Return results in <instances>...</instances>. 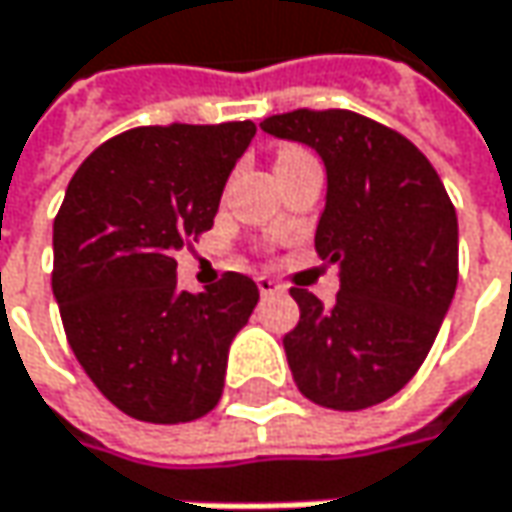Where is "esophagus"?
<instances>
[{
	"instance_id": "esophagus-1",
	"label": "esophagus",
	"mask_w": 512,
	"mask_h": 512,
	"mask_svg": "<svg viewBox=\"0 0 512 512\" xmlns=\"http://www.w3.org/2000/svg\"><path fill=\"white\" fill-rule=\"evenodd\" d=\"M257 289H260V295H278V292H284V286L278 284L275 278H269V275H257Z\"/></svg>"
}]
</instances>
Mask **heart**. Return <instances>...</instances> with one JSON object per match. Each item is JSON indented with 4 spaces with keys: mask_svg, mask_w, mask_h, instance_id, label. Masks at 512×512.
<instances>
[{
    "mask_svg": "<svg viewBox=\"0 0 512 512\" xmlns=\"http://www.w3.org/2000/svg\"><path fill=\"white\" fill-rule=\"evenodd\" d=\"M304 156H310V153H307V150H301V147H281V150H278V156H275V167L292 165V162H298V159H304Z\"/></svg>",
    "mask_w": 512,
    "mask_h": 512,
    "instance_id": "1",
    "label": "heart"
}]
</instances>
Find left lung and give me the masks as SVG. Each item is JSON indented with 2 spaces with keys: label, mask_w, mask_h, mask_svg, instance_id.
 I'll list each match as a JSON object with an SVG mask.
<instances>
[{
  "label": "left lung",
  "mask_w": 512,
  "mask_h": 512,
  "mask_svg": "<svg viewBox=\"0 0 512 512\" xmlns=\"http://www.w3.org/2000/svg\"><path fill=\"white\" fill-rule=\"evenodd\" d=\"M263 133L313 147L327 167L316 228L339 263L336 304L292 286L301 318L284 336L298 391L359 411L394 397L435 345L458 286V217L432 162L397 130L350 109H292Z\"/></svg>",
  "instance_id": "obj_1"
}]
</instances>
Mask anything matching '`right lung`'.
I'll return each instance as SVG.
<instances>
[{
    "mask_svg": "<svg viewBox=\"0 0 512 512\" xmlns=\"http://www.w3.org/2000/svg\"><path fill=\"white\" fill-rule=\"evenodd\" d=\"M255 130H127L77 167L54 217L51 289L66 339L98 391L136 420L188 423L223 397L228 347L260 292L240 272L185 292L173 252L214 226Z\"/></svg>",
    "mask_w": 512,
    "mask_h": 512,
    "instance_id": "1",
    "label": "right lung"
}]
</instances>
